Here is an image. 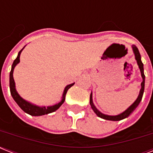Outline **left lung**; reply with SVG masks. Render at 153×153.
Returning <instances> with one entry per match:
<instances>
[{
    "label": "left lung",
    "mask_w": 153,
    "mask_h": 153,
    "mask_svg": "<svg viewBox=\"0 0 153 153\" xmlns=\"http://www.w3.org/2000/svg\"><path fill=\"white\" fill-rule=\"evenodd\" d=\"M133 52L135 54V58L137 62V64L139 66V68L140 70V73H141V76L143 78V81L141 82V89L140 91V94H139V96H138L137 99L134 102L131 106H129L128 109H126V111L123 112L122 114H119V115H117V116H109V115H105V114H103L102 113L98 111V109H96V107L94 106V105L93 104V101H92V94H91V97H90V104L91 105V108L93 109V110L94 111L97 116L101 117V118L105 119V120H109V121H120V120H122V119L126 118L127 117H128L130 115V114L134 110V109L137 107V105L140 104V101L142 99L143 94H144V90H145V74H144V67H143V63L141 62V59H140V52H139V50L135 45H133Z\"/></svg>",
    "instance_id": "obj_1"
}]
</instances>
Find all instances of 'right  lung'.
Masks as SVG:
<instances>
[{
	"label": "right lung",
	"instance_id": "obj_1",
	"mask_svg": "<svg viewBox=\"0 0 153 153\" xmlns=\"http://www.w3.org/2000/svg\"><path fill=\"white\" fill-rule=\"evenodd\" d=\"M24 49V48H23ZM23 49H21L19 53H18V55L16 59L14 60L13 65H12V70L10 71V75H9V87H10V92L11 94L13 96V99L15 100V102L17 103V105L19 106L21 108V109L27 114L32 115V116H42V115H44V114H50V113H52V112L57 110L60 106L65 101V97H66V94H67L68 89L71 88L73 85L74 84H70L68 86H66V88L64 90V92H63V94H62V101L58 103V104L55 105H52V106H48V107H39L36 106V105H32L29 102H26L25 100H24L21 97H20L18 93L16 91L15 88V82H14V79H13V70H14V67H16V65L17 64L18 62H20V55L21 51H22Z\"/></svg>",
	"mask_w": 153,
	"mask_h": 153
}]
</instances>
